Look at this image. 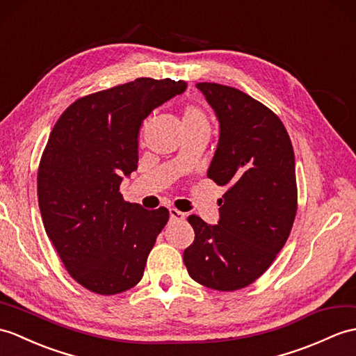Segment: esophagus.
<instances>
[{
    "instance_id": "obj_1",
    "label": "esophagus",
    "mask_w": 356,
    "mask_h": 356,
    "mask_svg": "<svg viewBox=\"0 0 356 356\" xmlns=\"http://www.w3.org/2000/svg\"><path fill=\"white\" fill-rule=\"evenodd\" d=\"M170 217H171V220H175V221H181V220H185V213L175 209V208H171L170 209Z\"/></svg>"
}]
</instances>
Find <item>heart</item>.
<instances>
[{"mask_svg": "<svg viewBox=\"0 0 356 356\" xmlns=\"http://www.w3.org/2000/svg\"><path fill=\"white\" fill-rule=\"evenodd\" d=\"M194 122H208L203 111L198 109L197 106H186L184 109V124H194Z\"/></svg>", "mask_w": 356, "mask_h": 356, "instance_id": "obj_1", "label": "heart"}]
</instances>
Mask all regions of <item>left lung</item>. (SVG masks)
Wrapping results in <instances>:
<instances>
[{
  "instance_id": "left-lung-1",
  "label": "left lung",
  "mask_w": 356,
  "mask_h": 356,
  "mask_svg": "<svg viewBox=\"0 0 356 356\" xmlns=\"http://www.w3.org/2000/svg\"><path fill=\"white\" fill-rule=\"evenodd\" d=\"M220 124L208 177L227 191L220 220L188 217L194 243L184 262L195 282L235 291L264 275L286 243L297 211L296 163L277 115L239 89L197 83Z\"/></svg>"
}]
</instances>
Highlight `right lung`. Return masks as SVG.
Wrapping results in <instances>:
<instances>
[{
  "label": "right lung",
  "mask_w": 356,
  "mask_h": 356,
  "mask_svg": "<svg viewBox=\"0 0 356 356\" xmlns=\"http://www.w3.org/2000/svg\"><path fill=\"white\" fill-rule=\"evenodd\" d=\"M185 81L140 77L80 98L49 134L39 163L38 200L65 268L97 294H118L144 275L167 208L124 202L120 185L138 168L144 120L185 92Z\"/></svg>",
  "instance_id": "right-lung-1"
}]
</instances>
